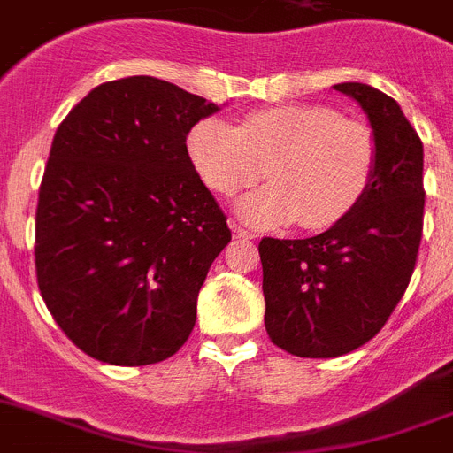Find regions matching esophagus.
I'll return each instance as SVG.
<instances>
[{"label": "esophagus", "instance_id": "1", "mask_svg": "<svg viewBox=\"0 0 453 453\" xmlns=\"http://www.w3.org/2000/svg\"><path fill=\"white\" fill-rule=\"evenodd\" d=\"M230 227H232V232H234L236 239H242V242H250V239H255V234H252L250 230H243V227H242V226H236L234 221L230 223Z\"/></svg>", "mask_w": 453, "mask_h": 453}]
</instances>
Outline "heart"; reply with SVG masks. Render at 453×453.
<instances>
[{
  "mask_svg": "<svg viewBox=\"0 0 453 453\" xmlns=\"http://www.w3.org/2000/svg\"><path fill=\"white\" fill-rule=\"evenodd\" d=\"M189 157L219 196H234L268 176L271 185L243 198L239 217L257 227L296 221L327 230L364 201L377 171V140L368 124L329 105L255 110L232 126L205 119L189 133Z\"/></svg>",
  "mask_w": 453,
  "mask_h": 453,
  "instance_id": "1",
  "label": "heart"
}]
</instances>
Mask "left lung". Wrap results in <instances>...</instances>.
<instances>
[{"label": "left lung", "mask_w": 453, "mask_h": 453, "mask_svg": "<svg viewBox=\"0 0 453 453\" xmlns=\"http://www.w3.org/2000/svg\"><path fill=\"white\" fill-rule=\"evenodd\" d=\"M334 89L352 96L372 126V185L323 234L259 242L268 338L304 358L341 357L381 332L411 282L425 221V150L397 101L364 83Z\"/></svg>", "instance_id": "left-lung-1"}]
</instances>
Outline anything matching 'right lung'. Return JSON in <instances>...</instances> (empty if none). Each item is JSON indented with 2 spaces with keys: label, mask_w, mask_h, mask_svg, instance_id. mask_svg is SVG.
Instances as JSON below:
<instances>
[{
  "label": "right lung",
  "mask_w": 453,
  "mask_h": 453,
  "mask_svg": "<svg viewBox=\"0 0 453 453\" xmlns=\"http://www.w3.org/2000/svg\"><path fill=\"white\" fill-rule=\"evenodd\" d=\"M219 105L153 76L99 85L54 135L35 211V275L88 357L149 365L196 323L207 271L232 232L187 135Z\"/></svg>",
  "instance_id": "1"
}]
</instances>
